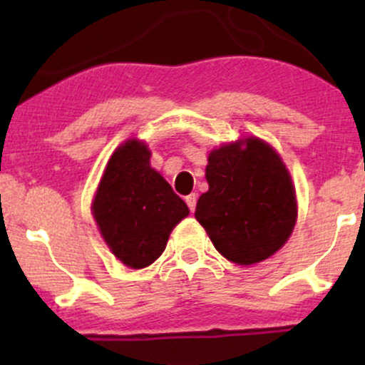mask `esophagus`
<instances>
[{
    "instance_id": "obj_1",
    "label": "esophagus",
    "mask_w": 365,
    "mask_h": 365,
    "mask_svg": "<svg viewBox=\"0 0 365 365\" xmlns=\"http://www.w3.org/2000/svg\"><path fill=\"white\" fill-rule=\"evenodd\" d=\"M185 202H187L188 209H190V211L194 212V211H195V206H197V194L187 195V197H185Z\"/></svg>"
}]
</instances>
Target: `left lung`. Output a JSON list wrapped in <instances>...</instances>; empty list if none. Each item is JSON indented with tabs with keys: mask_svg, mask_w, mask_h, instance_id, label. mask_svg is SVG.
<instances>
[{
	"mask_svg": "<svg viewBox=\"0 0 365 365\" xmlns=\"http://www.w3.org/2000/svg\"><path fill=\"white\" fill-rule=\"evenodd\" d=\"M209 190L197 200L195 217L228 261L261 262L282 249L297 217L295 188L282 158L266 142L247 139L212 150Z\"/></svg>",
	"mask_w": 365,
	"mask_h": 365,
	"instance_id": "1",
	"label": "left lung"
}]
</instances>
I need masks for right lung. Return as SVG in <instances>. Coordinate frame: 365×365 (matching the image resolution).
I'll return each mask as SVG.
<instances>
[{"instance_id": "add662e5", "label": "right lung", "mask_w": 365, "mask_h": 365, "mask_svg": "<svg viewBox=\"0 0 365 365\" xmlns=\"http://www.w3.org/2000/svg\"><path fill=\"white\" fill-rule=\"evenodd\" d=\"M142 142L115 150L104 171L92 212L113 254L133 269L153 264L171 230L188 215L187 204L156 170Z\"/></svg>"}]
</instances>
